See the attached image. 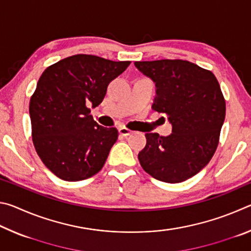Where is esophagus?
Wrapping results in <instances>:
<instances>
[{
  "label": "esophagus",
  "instance_id": "1",
  "mask_svg": "<svg viewBox=\"0 0 251 251\" xmlns=\"http://www.w3.org/2000/svg\"><path fill=\"white\" fill-rule=\"evenodd\" d=\"M118 133H120L122 136H128L131 134V130L126 128V127H120V128H118Z\"/></svg>",
  "mask_w": 251,
  "mask_h": 251
}]
</instances>
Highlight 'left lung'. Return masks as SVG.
Returning <instances> with one entry per match:
<instances>
[{
  "label": "left lung",
  "instance_id": "1",
  "mask_svg": "<svg viewBox=\"0 0 251 251\" xmlns=\"http://www.w3.org/2000/svg\"><path fill=\"white\" fill-rule=\"evenodd\" d=\"M156 86L152 109L172 124L166 137L147 133L138 159L157 180L176 184L193 177L209 163L218 145L226 104L210 71L182 59L135 62Z\"/></svg>",
  "mask_w": 251,
  "mask_h": 251
}]
</instances>
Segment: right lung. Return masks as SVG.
<instances>
[{
    "label": "right lung",
    "instance_id": "1",
    "mask_svg": "<svg viewBox=\"0 0 251 251\" xmlns=\"http://www.w3.org/2000/svg\"><path fill=\"white\" fill-rule=\"evenodd\" d=\"M129 64L77 54L41 75L29 101L32 138L37 155L58 178L84 180L103 168L118 133L97 124L87 106H99L108 84Z\"/></svg>",
    "mask_w": 251,
    "mask_h": 251
}]
</instances>
